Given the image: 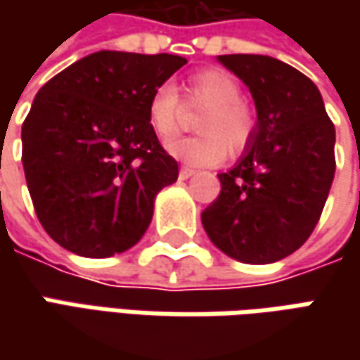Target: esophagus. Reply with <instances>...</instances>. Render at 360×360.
<instances>
[{"instance_id": "34e87169", "label": "esophagus", "mask_w": 360, "mask_h": 360, "mask_svg": "<svg viewBox=\"0 0 360 360\" xmlns=\"http://www.w3.org/2000/svg\"><path fill=\"white\" fill-rule=\"evenodd\" d=\"M194 174H196V170H194V168H188V166H182V168H180V178H182V180L192 178Z\"/></svg>"}]
</instances>
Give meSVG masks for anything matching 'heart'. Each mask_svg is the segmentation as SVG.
I'll return each instance as SVG.
<instances>
[{"label":"heart","instance_id":"b5f03b06","mask_svg":"<svg viewBox=\"0 0 360 360\" xmlns=\"http://www.w3.org/2000/svg\"><path fill=\"white\" fill-rule=\"evenodd\" d=\"M186 102L192 108H204L196 122L200 136L180 138L166 144L174 158L188 166H216L230 154H240L252 142L258 116L250 102L242 98L238 79L226 70L210 68L190 76L184 86ZM182 100L170 84L152 91L148 102V122L162 140L180 130Z\"/></svg>","mask_w":360,"mask_h":360}]
</instances>
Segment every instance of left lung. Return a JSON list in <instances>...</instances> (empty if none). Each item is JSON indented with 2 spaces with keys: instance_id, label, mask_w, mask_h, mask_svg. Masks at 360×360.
<instances>
[{
  "instance_id": "1",
  "label": "left lung",
  "mask_w": 360,
  "mask_h": 360,
  "mask_svg": "<svg viewBox=\"0 0 360 360\" xmlns=\"http://www.w3.org/2000/svg\"><path fill=\"white\" fill-rule=\"evenodd\" d=\"M216 62L248 86L258 126L246 154L220 174V194L202 212L210 240L240 262L266 264L298 250L323 214L335 178V124L319 88L269 56Z\"/></svg>"
}]
</instances>
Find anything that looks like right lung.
Masks as SVG:
<instances>
[{
  "mask_svg": "<svg viewBox=\"0 0 360 360\" xmlns=\"http://www.w3.org/2000/svg\"><path fill=\"white\" fill-rule=\"evenodd\" d=\"M186 63L172 53H90L37 91L21 126V162L37 220L88 258L144 236L178 162L148 122V102Z\"/></svg>",
  "mask_w": 360,
  "mask_h": 360,
  "instance_id": "right-lung-1",
  "label": "right lung"
}]
</instances>
